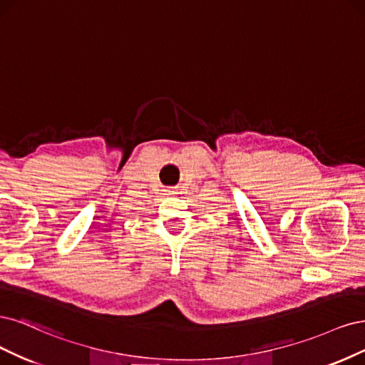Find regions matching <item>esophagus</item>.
<instances>
[{
    "label": "esophagus",
    "instance_id": "esophagus-1",
    "mask_svg": "<svg viewBox=\"0 0 365 365\" xmlns=\"http://www.w3.org/2000/svg\"><path fill=\"white\" fill-rule=\"evenodd\" d=\"M163 194H165V195H173L174 191L173 190H163Z\"/></svg>",
    "mask_w": 365,
    "mask_h": 365
}]
</instances>
